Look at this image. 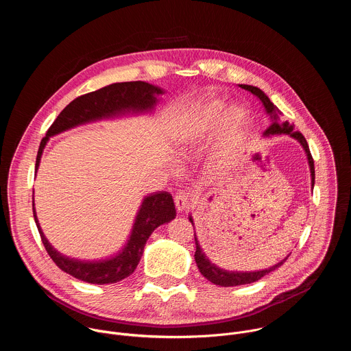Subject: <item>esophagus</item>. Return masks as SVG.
Returning a JSON list of instances; mask_svg holds the SVG:
<instances>
[{
	"mask_svg": "<svg viewBox=\"0 0 351 351\" xmlns=\"http://www.w3.org/2000/svg\"><path fill=\"white\" fill-rule=\"evenodd\" d=\"M175 206H176V210L179 213L189 210V207H190V197H189V194L184 193V191H180L179 194H176L175 195Z\"/></svg>",
	"mask_w": 351,
	"mask_h": 351,
	"instance_id": "obj_1",
	"label": "esophagus"
}]
</instances>
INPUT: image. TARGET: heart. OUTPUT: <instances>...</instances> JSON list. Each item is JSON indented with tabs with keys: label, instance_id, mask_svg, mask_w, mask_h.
Returning a JSON list of instances; mask_svg holds the SVG:
<instances>
[{
	"label": "heart",
	"instance_id": "obj_1",
	"mask_svg": "<svg viewBox=\"0 0 351 351\" xmlns=\"http://www.w3.org/2000/svg\"><path fill=\"white\" fill-rule=\"evenodd\" d=\"M252 117L241 104L226 108L222 99H207L194 106L182 119L175 137L176 156L182 160L198 152L217 130L207 157V168L221 173L230 168L241 149Z\"/></svg>",
	"mask_w": 351,
	"mask_h": 351
}]
</instances>
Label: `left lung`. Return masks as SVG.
<instances>
[{
	"label": "left lung",
	"instance_id": "8db88e82",
	"mask_svg": "<svg viewBox=\"0 0 351 351\" xmlns=\"http://www.w3.org/2000/svg\"><path fill=\"white\" fill-rule=\"evenodd\" d=\"M239 87L250 91L252 94H254L260 101L263 103L264 108H265V112L267 115L271 118V125L269 128L264 132V137H272V136H276V134H287L289 137L294 138L297 143H300V145L303 147L304 153L307 156V161H308V167H310V173H311V186L314 187V182H315V169H314V161H313V157H311V153H310V148H308V144H307V140L304 138V136L300 133V132H295L294 130V125H290L289 122H282L279 119V115H280V111L274 106V103L271 101V99L268 98V95L260 90L258 87H254V86H250V84H239ZM189 221L191 222L193 228H194V222H193V217L190 215L189 217ZM194 240H195V254H194V260H195V264L198 267V271L202 272V275L208 279L211 283L214 285H218V286H222V287H230V286H239V285H248V283H253V282H257L260 280L261 278H264L265 275L271 274L272 271H275L276 268H279L286 260H282L280 263L275 264L274 267L271 268H267V269H261V271H253V272H237V271H226V269H222L219 268L218 265H215L214 263L210 261V258L206 256L203 247L199 245L198 240H197V236H195V232H194Z\"/></svg>",
	"mask_w": 351,
	"mask_h": 351
}]
</instances>
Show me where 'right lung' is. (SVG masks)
<instances>
[{
	"label": "right lung",
	"mask_w": 351,
	"mask_h": 351,
	"mask_svg": "<svg viewBox=\"0 0 351 351\" xmlns=\"http://www.w3.org/2000/svg\"><path fill=\"white\" fill-rule=\"evenodd\" d=\"M164 93V88L145 82H122L112 83L75 98L72 103H69L62 110L51 128L47 130L45 137L41 140L36 158V173L49 137L57 136L76 126L97 121H107L148 112L153 114L156 106L160 103V95ZM33 217L48 256L53 258L60 269L87 283L110 285L117 283L134 272L143 256V250L148 237L152 236V233L160 225L175 219L176 210L173 198L168 191H158L145 195L136 214L128 241L117 254L104 260L72 258L56 250L51 243L47 240L40 228L34 208V195Z\"/></svg>",
	"instance_id": "add662e5"
}]
</instances>
